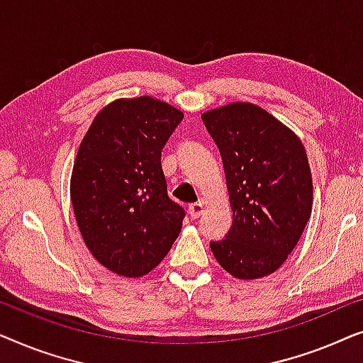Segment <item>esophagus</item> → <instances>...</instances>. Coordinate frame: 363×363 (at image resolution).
Here are the masks:
<instances>
[{"label":"esophagus","instance_id":"esophagus-1","mask_svg":"<svg viewBox=\"0 0 363 363\" xmlns=\"http://www.w3.org/2000/svg\"><path fill=\"white\" fill-rule=\"evenodd\" d=\"M202 212H203V202H201V201L194 202L189 206V213H191L192 218H199L202 216Z\"/></svg>","mask_w":363,"mask_h":363}]
</instances>
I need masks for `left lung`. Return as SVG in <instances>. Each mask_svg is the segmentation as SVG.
I'll return each instance as SVG.
<instances>
[{
    "instance_id": "1",
    "label": "left lung",
    "mask_w": 363,
    "mask_h": 363,
    "mask_svg": "<svg viewBox=\"0 0 363 363\" xmlns=\"http://www.w3.org/2000/svg\"><path fill=\"white\" fill-rule=\"evenodd\" d=\"M220 151L233 223L211 242L220 267L238 279L277 272L313 211V177L304 146L258 105L235 101L202 115Z\"/></svg>"
}]
</instances>
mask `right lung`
<instances>
[{"label": "right lung", "mask_w": 363, "mask_h": 363, "mask_svg": "<svg viewBox=\"0 0 363 363\" xmlns=\"http://www.w3.org/2000/svg\"><path fill=\"white\" fill-rule=\"evenodd\" d=\"M184 118L151 96L106 105L79 146L70 199L82 238L99 263L140 278L179 237L186 212L167 196L161 150Z\"/></svg>", "instance_id": "add662e5"}]
</instances>
